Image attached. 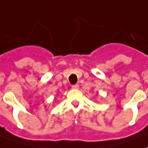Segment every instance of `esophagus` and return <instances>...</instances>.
Masks as SVG:
<instances>
[{
	"label": "esophagus",
	"mask_w": 148,
	"mask_h": 148,
	"mask_svg": "<svg viewBox=\"0 0 148 148\" xmlns=\"http://www.w3.org/2000/svg\"><path fill=\"white\" fill-rule=\"evenodd\" d=\"M72 88H73V89H79V86H78V85H73V86H72Z\"/></svg>",
	"instance_id": "1"
}]
</instances>
